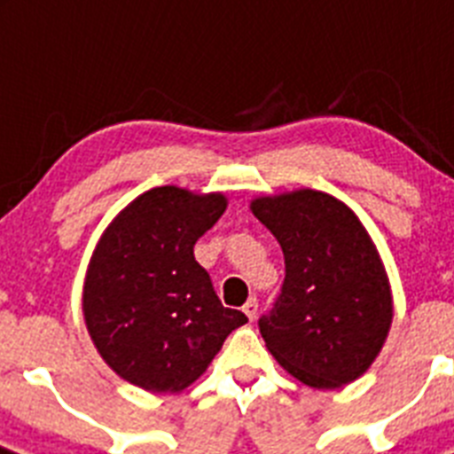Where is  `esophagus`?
I'll return each mask as SVG.
<instances>
[{
  "mask_svg": "<svg viewBox=\"0 0 454 454\" xmlns=\"http://www.w3.org/2000/svg\"><path fill=\"white\" fill-rule=\"evenodd\" d=\"M243 312H246V317H247V319H250V321L257 319V315H259L257 298H247L246 305H243Z\"/></svg>",
  "mask_w": 454,
  "mask_h": 454,
  "instance_id": "esophagus-1",
  "label": "esophagus"
}]
</instances>
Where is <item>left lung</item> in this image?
Segmentation results:
<instances>
[{"label": "left lung", "mask_w": 454, "mask_h": 454, "mask_svg": "<svg viewBox=\"0 0 454 454\" xmlns=\"http://www.w3.org/2000/svg\"><path fill=\"white\" fill-rule=\"evenodd\" d=\"M285 254V280L259 333L275 360L312 388L358 379L381 351L393 305L377 247L354 211L317 190L253 201Z\"/></svg>", "instance_id": "left-lung-1"}]
</instances>
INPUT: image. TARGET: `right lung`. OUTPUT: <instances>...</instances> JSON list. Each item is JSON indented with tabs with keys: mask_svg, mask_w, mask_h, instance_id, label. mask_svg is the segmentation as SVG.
Listing matches in <instances>:
<instances>
[{
	"mask_svg": "<svg viewBox=\"0 0 454 454\" xmlns=\"http://www.w3.org/2000/svg\"><path fill=\"white\" fill-rule=\"evenodd\" d=\"M224 208L223 195L153 188L116 215L96 247L82 298L89 335L139 388L184 390L247 321L220 303L192 253Z\"/></svg>",
	"mask_w": 454,
	"mask_h": 454,
	"instance_id": "add662e5",
	"label": "right lung"
}]
</instances>
